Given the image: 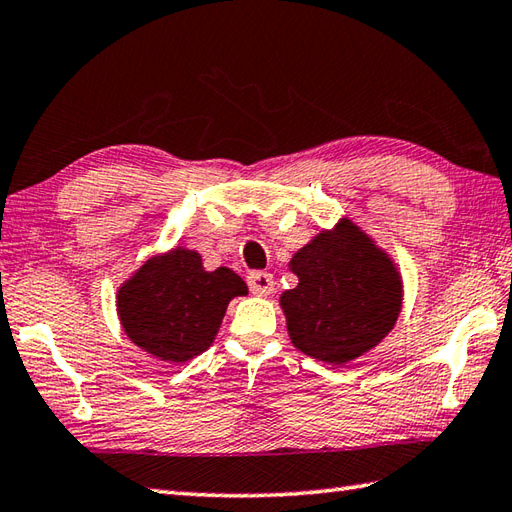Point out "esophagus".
Returning <instances> with one entry per match:
<instances>
[{
  "label": "esophagus",
  "instance_id": "1",
  "mask_svg": "<svg viewBox=\"0 0 512 512\" xmlns=\"http://www.w3.org/2000/svg\"><path fill=\"white\" fill-rule=\"evenodd\" d=\"M247 285L254 296H271L274 294L276 283L271 274H265V271H252V274L247 276Z\"/></svg>",
  "mask_w": 512,
  "mask_h": 512
}]
</instances>
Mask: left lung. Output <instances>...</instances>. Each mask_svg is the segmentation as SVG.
Masks as SVG:
<instances>
[{
	"mask_svg": "<svg viewBox=\"0 0 512 512\" xmlns=\"http://www.w3.org/2000/svg\"><path fill=\"white\" fill-rule=\"evenodd\" d=\"M298 285L280 294L294 347L344 367L389 336L400 318L404 283L389 252L342 216L289 260Z\"/></svg>",
	"mask_w": 512,
	"mask_h": 512,
	"instance_id": "left-lung-1",
	"label": "left lung"
}]
</instances>
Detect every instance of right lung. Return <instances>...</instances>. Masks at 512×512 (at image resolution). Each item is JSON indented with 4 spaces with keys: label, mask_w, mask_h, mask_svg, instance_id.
<instances>
[{
    "label": "right lung",
    "mask_w": 512,
    "mask_h": 512,
    "mask_svg": "<svg viewBox=\"0 0 512 512\" xmlns=\"http://www.w3.org/2000/svg\"><path fill=\"white\" fill-rule=\"evenodd\" d=\"M229 267L207 271L196 249L172 247L134 269L117 289L119 322L139 349L185 364L212 347L229 300L247 296Z\"/></svg>",
    "instance_id": "right-lung-1"
}]
</instances>
